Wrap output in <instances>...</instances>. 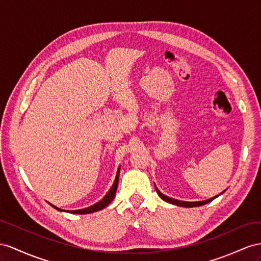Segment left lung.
Returning <instances> with one entry per match:
<instances>
[{
  "label": "left lung",
  "mask_w": 261,
  "mask_h": 261,
  "mask_svg": "<svg viewBox=\"0 0 261 261\" xmlns=\"http://www.w3.org/2000/svg\"><path fill=\"white\" fill-rule=\"evenodd\" d=\"M155 189H156V188H155ZM156 192H158L159 196L161 197L162 199H164L165 202L171 203V204H174V205H177V206H183V207H195V206H202V205H205V204H207V203L212 202V200H213L214 198H216V197H217V196H215V197H212V198L207 199V200H202V202H183V200H177V199L170 198V197H168V196L163 195L162 193L160 192L158 189H156Z\"/></svg>",
  "instance_id": "left-lung-1"
}]
</instances>
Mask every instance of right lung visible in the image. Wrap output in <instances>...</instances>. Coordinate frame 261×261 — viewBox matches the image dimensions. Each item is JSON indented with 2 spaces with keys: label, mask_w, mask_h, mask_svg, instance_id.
<instances>
[{
  "label": "right lung",
  "mask_w": 261,
  "mask_h": 261,
  "mask_svg": "<svg viewBox=\"0 0 261 261\" xmlns=\"http://www.w3.org/2000/svg\"><path fill=\"white\" fill-rule=\"evenodd\" d=\"M119 172H120V169H118L117 176H116V179H115V183H113V185H112V188L108 192V194H107L101 200H99V202L95 205H92L90 207H87V208L78 210V211H69V213H71V214H90V213H93V212H98L100 210L105 208L106 206H108L112 202V199L115 198V195H116L117 188H118V182H119ZM51 206L54 207V208L58 210V211H63L61 208H57V207L54 206V205H51Z\"/></svg>",
  "instance_id": "1"
}]
</instances>
